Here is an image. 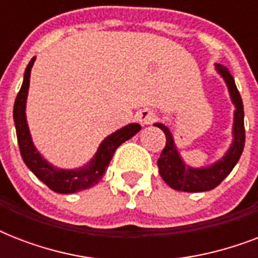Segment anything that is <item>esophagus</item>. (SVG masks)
<instances>
[{"mask_svg":"<svg viewBox=\"0 0 258 258\" xmlns=\"http://www.w3.org/2000/svg\"><path fill=\"white\" fill-rule=\"evenodd\" d=\"M155 119H157V113L154 112L153 109H142L141 112H138V120L141 121L142 124L145 125H149L151 124V123H154L155 121Z\"/></svg>","mask_w":258,"mask_h":258,"instance_id":"obj_1","label":"esophagus"}]
</instances>
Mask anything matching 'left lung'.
I'll return each instance as SVG.
<instances>
[{
	"label": "left lung",
	"mask_w": 258,
	"mask_h": 258,
	"mask_svg": "<svg viewBox=\"0 0 258 258\" xmlns=\"http://www.w3.org/2000/svg\"><path fill=\"white\" fill-rule=\"evenodd\" d=\"M218 74L225 79L228 84L229 92L232 101L236 105L234 111V127H233V143L230 149L221 161L214 163L210 167L205 169H191L184 165L183 161L180 159L179 154L176 151L174 139L169 128L161 123H157V127L165 133L166 135V146L162 150L161 157L158 159V167L159 174L163 178L166 183L170 187L178 191L186 192H200L208 191L212 188L217 187L226 176L230 174L233 167L240 159L241 154L244 151L245 146V127H244V104L242 99L236 87L234 79L224 66H217Z\"/></svg>",
	"instance_id": "left-lung-1"
}]
</instances>
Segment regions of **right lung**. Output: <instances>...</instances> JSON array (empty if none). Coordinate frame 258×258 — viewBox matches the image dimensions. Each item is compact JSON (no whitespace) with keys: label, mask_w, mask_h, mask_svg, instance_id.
<instances>
[{"label":"right lung","mask_w":258,"mask_h":258,"mask_svg":"<svg viewBox=\"0 0 258 258\" xmlns=\"http://www.w3.org/2000/svg\"><path fill=\"white\" fill-rule=\"evenodd\" d=\"M34 58L36 57L32 58L26 67L24 82H22L20 92L17 93L13 108L16 134H17L18 147H20L22 159L25 162V165L29 167L30 171L53 191L60 192V194H72V192L91 188L101 179V176L104 175L105 169L108 167L109 162L112 159L117 147L125 141H128L130 138H133L135 134L139 133L141 125L138 123H133V124L117 130L116 133L111 134L109 137L105 138L104 141L101 142L95 158L89 162V165L83 169L61 170L49 165L45 159H42L41 155L37 153V150L34 149L25 117V104L28 88H29L30 70L33 66Z\"/></svg>","instance_id":"obj_1"}]
</instances>
